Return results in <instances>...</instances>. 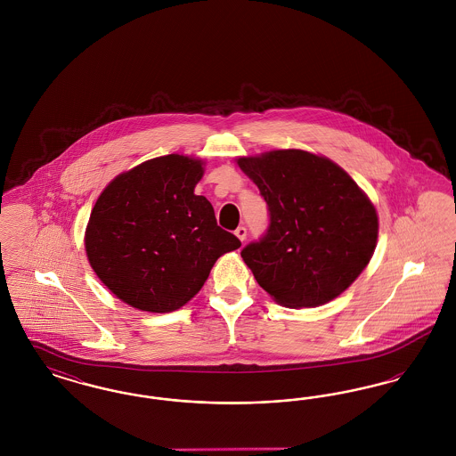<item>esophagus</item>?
<instances>
[{
  "mask_svg": "<svg viewBox=\"0 0 456 456\" xmlns=\"http://www.w3.org/2000/svg\"><path fill=\"white\" fill-rule=\"evenodd\" d=\"M234 234H236V236H238L239 240L242 242V240L246 239V236H248V229H246L244 225H239L238 229L234 231Z\"/></svg>",
  "mask_w": 456,
  "mask_h": 456,
  "instance_id": "esophagus-1",
  "label": "esophagus"
}]
</instances>
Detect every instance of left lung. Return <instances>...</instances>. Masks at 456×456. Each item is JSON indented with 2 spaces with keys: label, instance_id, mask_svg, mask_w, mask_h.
I'll list each match as a JSON object with an SVG mask.
<instances>
[{
  "label": "left lung",
  "instance_id": "8db88e82",
  "mask_svg": "<svg viewBox=\"0 0 456 456\" xmlns=\"http://www.w3.org/2000/svg\"><path fill=\"white\" fill-rule=\"evenodd\" d=\"M270 212L266 234L240 256L275 301L316 307L338 297L368 266L378 216L340 166L304 151L239 157Z\"/></svg>",
  "mask_w": 456,
  "mask_h": 456
}]
</instances>
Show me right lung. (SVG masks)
<instances>
[{
    "label": "right lung",
    "instance_id": "add662e5",
    "mask_svg": "<svg viewBox=\"0 0 456 456\" xmlns=\"http://www.w3.org/2000/svg\"><path fill=\"white\" fill-rule=\"evenodd\" d=\"M203 162L151 159L116 175L97 198L86 231L88 263L109 290L149 313L195 297L216 261L240 246L220 229L212 203L195 195Z\"/></svg>",
    "mask_w": 456,
    "mask_h": 456
}]
</instances>
